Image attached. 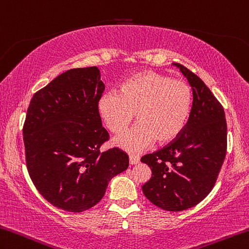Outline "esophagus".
Here are the masks:
<instances>
[{
    "label": "esophagus",
    "instance_id": "obj_1",
    "mask_svg": "<svg viewBox=\"0 0 249 249\" xmlns=\"http://www.w3.org/2000/svg\"><path fill=\"white\" fill-rule=\"evenodd\" d=\"M140 161V157L137 155H130L129 156V162L130 164H137Z\"/></svg>",
    "mask_w": 249,
    "mask_h": 249
}]
</instances>
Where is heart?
<instances>
[{"mask_svg":"<svg viewBox=\"0 0 249 249\" xmlns=\"http://www.w3.org/2000/svg\"><path fill=\"white\" fill-rule=\"evenodd\" d=\"M191 100L190 87L182 80L155 71L138 72L129 78L121 92L112 91L99 100V112L110 131L120 135L135 118L138 124L114 144L138 152L156 140L158 144L173 141L185 127Z\"/></svg>","mask_w":249,"mask_h":249,"instance_id":"heart-1","label":"heart"}]
</instances>
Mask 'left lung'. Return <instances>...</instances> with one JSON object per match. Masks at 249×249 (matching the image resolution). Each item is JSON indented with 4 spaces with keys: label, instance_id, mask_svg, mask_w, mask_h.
Listing matches in <instances>:
<instances>
[{
    "label": "left lung",
    "instance_id": "1",
    "mask_svg": "<svg viewBox=\"0 0 249 249\" xmlns=\"http://www.w3.org/2000/svg\"><path fill=\"white\" fill-rule=\"evenodd\" d=\"M193 90V106L181 132L167 146L141 158L151 169L142 191L152 204L181 212L205 199L217 181L227 151V124L221 103L189 69L175 63Z\"/></svg>",
    "mask_w": 249,
    "mask_h": 249
}]
</instances>
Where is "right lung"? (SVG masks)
Returning a JSON list of instances; mask_svg holds the SVG:
<instances>
[{
    "mask_svg": "<svg viewBox=\"0 0 249 249\" xmlns=\"http://www.w3.org/2000/svg\"><path fill=\"white\" fill-rule=\"evenodd\" d=\"M97 67L71 69L34 93L23 124L25 162L39 193L54 207L82 213L105 196L108 182L129 166L110 139L99 100L105 92Z\"/></svg>",
    "mask_w": 249,
    "mask_h": 249,
    "instance_id": "right-lung-1",
    "label": "right lung"
}]
</instances>
